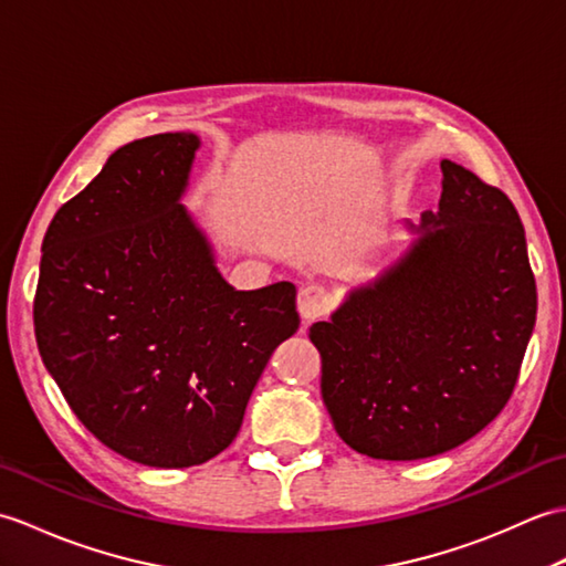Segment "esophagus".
<instances>
[{
    "instance_id": "obj_1",
    "label": "esophagus",
    "mask_w": 566,
    "mask_h": 566,
    "mask_svg": "<svg viewBox=\"0 0 566 566\" xmlns=\"http://www.w3.org/2000/svg\"><path fill=\"white\" fill-rule=\"evenodd\" d=\"M332 310V295L322 285H307L297 293V312L305 322L322 319Z\"/></svg>"
}]
</instances>
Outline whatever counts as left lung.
Returning a JSON list of instances; mask_svg holds the SVG:
<instances>
[{
    "mask_svg": "<svg viewBox=\"0 0 566 566\" xmlns=\"http://www.w3.org/2000/svg\"><path fill=\"white\" fill-rule=\"evenodd\" d=\"M438 210L401 222L405 249L310 326L336 433L378 460L441 455L504 409L537 293L506 193L443 159Z\"/></svg>",
    "mask_w": 566,
    "mask_h": 566,
    "instance_id": "left-lung-1",
    "label": "left lung"
}]
</instances>
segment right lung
Wrapping results in <instances>:
<instances>
[{
    "mask_svg": "<svg viewBox=\"0 0 566 566\" xmlns=\"http://www.w3.org/2000/svg\"><path fill=\"white\" fill-rule=\"evenodd\" d=\"M200 137L116 149L43 240L33 324L77 419L118 455L193 468L237 433L271 354L300 317L295 285L237 291L181 198Z\"/></svg>",
    "mask_w": 566,
    "mask_h": 566,
    "instance_id": "add662e5",
    "label": "right lung"
}]
</instances>
